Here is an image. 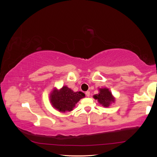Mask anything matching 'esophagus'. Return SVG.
Masks as SVG:
<instances>
[{"label":"esophagus","instance_id":"esophagus-1","mask_svg":"<svg viewBox=\"0 0 157 157\" xmlns=\"http://www.w3.org/2000/svg\"><path fill=\"white\" fill-rule=\"evenodd\" d=\"M90 92H89V91L86 92V96L87 97H89V96H90Z\"/></svg>","mask_w":157,"mask_h":157}]
</instances>
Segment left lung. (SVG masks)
<instances>
[{"instance_id": "obj_1", "label": "left lung", "mask_w": 157, "mask_h": 157, "mask_svg": "<svg viewBox=\"0 0 157 157\" xmlns=\"http://www.w3.org/2000/svg\"><path fill=\"white\" fill-rule=\"evenodd\" d=\"M99 93L94 95L93 98L97 99L98 103L104 107H109L112 103L115 102V98L107 88H98Z\"/></svg>"}]
</instances>
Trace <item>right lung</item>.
<instances>
[{
  "instance_id": "1",
  "label": "right lung",
  "mask_w": 157,
  "mask_h": 157,
  "mask_svg": "<svg viewBox=\"0 0 157 157\" xmlns=\"http://www.w3.org/2000/svg\"><path fill=\"white\" fill-rule=\"evenodd\" d=\"M85 97L82 92H74L67 86L60 89L54 88L50 94L51 105L60 113H67L73 111L80 99Z\"/></svg>"
}]
</instances>
